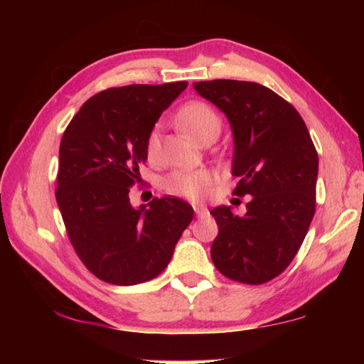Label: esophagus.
<instances>
[{"label":"esophagus","instance_id":"34e87169","mask_svg":"<svg viewBox=\"0 0 364 364\" xmlns=\"http://www.w3.org/2000/svg\"><path fill=\"white\" fill-rule=\"evenodd\" d=\"M194 213H196L197 218H202V217H205V215H208V210H207L205 207L194 205Z\"/></svg>","mask_w":364,"mask_h":364}]
</instances>
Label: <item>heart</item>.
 Listing matches in <instances>:
<instances>
[{
  "mask_svg": "<svg viewBox=\"0 0 364 364\" xmlns=\"http://www.w3.org/2000/svg\"><path fill=\"white\" fill-rule=\"evenodd\" d=\"M178 123L194 139L200 141L208 134H217L221 130V119L217 110L202 101L184 104L178 112ZM157 147V133L152 132L147 138V152L152 154ZM212 184V175L204 168H176L164 178L162 186L167 193L191 200H199L207 194Z\"/></svg>",
  "mask_w": 364,
  "mask_h": 364,
  "instance_id": "b5f03b06",
  "label": "heart"
}]
</instances>
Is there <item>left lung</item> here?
I'll list each match as a JSON object with an SVG mask.
<instances>
[{"mask_svg": "<svg viewBox=\"0 0 364 364\" xmlns=\"http://www.w3.org/2000/svg\"><path fill=\"white\" fill-rule=\"evenodd\" d=\"M194 90L230 120L236 196H250L242 217L231 207L210 212L218 225L212 262L221 274L263 284L297 255L316 207L318 152L292 104L254 82L212 80Z\"/></svg>", "mask_w": 364, "mask_h": 364, "instance_id": "obj_1", "label": "left lung"}]
</instances>
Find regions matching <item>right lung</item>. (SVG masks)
<instances>
[{"label": "right lung", "mask_w": 364, "mask_h": 364, "mask_svg": "<svg viewBox=\"0 0 364 364\" xmlns=\"http://www.w3.org/2000/svg\"><path fill=\"white\" fill-rule=\"evenodd\" d=\"M188 82L128 85L90 97L59 147L56 200L77 255L96 278L133 286L159 276L193 221L178 197L134 208L130 188L147 160V138Z\"/></svg>", "instance_id": "right-lung-1"}]
</instances>
